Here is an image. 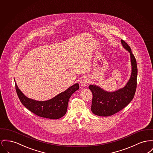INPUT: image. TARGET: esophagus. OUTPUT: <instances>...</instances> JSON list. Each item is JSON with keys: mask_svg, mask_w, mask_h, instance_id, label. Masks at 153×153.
Masks as SVG:
<instances>
[{"mask_svg": "<svg viewBox=\"0 0 153 153\" xmlns=\"http://www.w3.org/2000/svg\"><path fill=\"white\" fill-rule=\"evenodd\" d=\"M88 84H89V80L86 77H84L81 79V80L80 81V84L81 87H86L88 85Z\"/></svg>", "mask_w": 153, "mask_h": 153, "instance_id": "obj_1", "label": "esophagus"}]
</instances>
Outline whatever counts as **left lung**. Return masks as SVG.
<instances>
[{"mask_svg":"<svg viewBox=\"0 0 153 153\" xmlns=\"http://www.w3.org/2000/svg\"><path fill=\"white\" fill-rule=\"evenodd\" d=\"M121 44L130 53L132 66L130 79L123 88L113 92L105 91L96 85H89L92 93L91 111L95 115L103 117L113 115L126 107L134 97L137 76L136 61L130 47L126 42L121 40Z\"/></svg>","mask_w":153,"mask_h":153,"instance_id":"8db88e82","label":"left lung"}]
</instances>
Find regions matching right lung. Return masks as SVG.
Masks as SVG:
<instances>
[{"instance_id": "1", "label": "right lung", "mask_w": 153, "mask_h": 153, "mask_svg": "<svg viewBox=\"0 0 153 153\" xmlns=\"http://www.w3.org/2000/svg\"><path fill=\"white\" fill-rule=\"evenodd\" d=\"M15 84L18 98L25 108L39 117L53 120L60 118L66 114L69 98L76 91L79 89V85L76 83L52 99L38 101L28 98L18 88L16 81Z\"/></svg>"}]
</instances>
